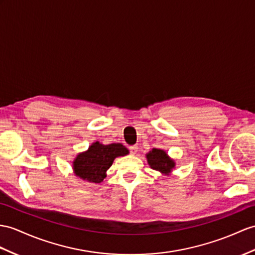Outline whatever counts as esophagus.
I'll return each mask as SVG.
<instances>
[{"instance_id": "esophagus-1", "label": "esophagus", "mask_w": 255, "mask_h": 255, "mask_svg": "<svg viewBox=\"0 0 255 255\" xmlns=\"http://www.w3.org/2000/svg\"><path fill=\"white\" fill-rule=\"evenodd\" d=\"M129 151H131L132 154H136L138 151V147L137 146H131V147H129Z\"/></svg>"}]
</instances>
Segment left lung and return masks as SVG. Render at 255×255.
<instances>
[{"label":"left lung","mask_w":255,"mask_h":255,"mask_svg":"<svg viewBox=\"0 0 255 255\" xmlns=\"http://www.w3.org/2000/svg\"><path fill=\"white\" fill-rule=\"evenodd\" d=\"M147 162L152 170L160 172L161 174L169 175L175 167L174 160L171 159L163 149L153 148L146 154Z\"/></svg>","instance_id":"obj_1"}]
</instances>
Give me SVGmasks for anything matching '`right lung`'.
Masks as SVG:
<instances>
[{
	"mask_svg": "<svg viewBox=\"0 0 255 255\" xmlns=\"http://www.w3.org/2000/svg\"><path fill=\"white\" fill-rule=\"evenodd\" d=\"M128 149L122 144L103 145L95 141L84 152L73 160V172L83 181L99 184L106 177V172L117 157L127 156Z\"/></svg>",
	"mask_w": 255,
	"mask_h": 255,
	"instance_id": "obj_1",
	"label": "right lung"
}]
</instances>
